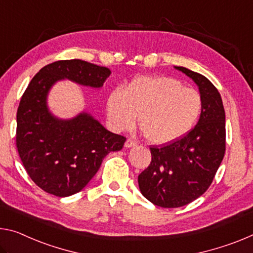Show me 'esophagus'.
<instances>
[{
  "label": "esophagus",
  "mask_w": 253,
  "mask_h": 253,
  "mask_svg": "<svg viewBox=\"0 0 253 253\" xmlns=\"http://www.w3.org/2000/svg\"><path fill=\"white\" fill-rule=\"evenodd\" d=\"M136 144H137V142L135 141V139L133 138H127V141L125 143V147H133V146H136Z\"/></svg>",
  "instance_id": "obj_1"
}]
</instances>
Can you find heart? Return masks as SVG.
<instances>
[{"label": "heart", "mask_w": 253, "mask_h": 253, "mask_svg": "<svg viewBox=\"0 0 253 253\" xmlns=\"http://www.w3.org/2000/svg\"><path fill=\"white\" fill-rule=\"evenodd\" d=\"M108 115L119 130L138 124L154 144H169L187 135L198 122L203 99L198 91L168 76H138L115 89L107 101Z\"/></svg>", "instance_id": "b5f03b06"}]
</instances>
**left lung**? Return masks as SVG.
Here are the masks:
<instances>
[{"label":"left lung","mask_w":253,"mask_h":253,"mask_svg":"<svg viewBox=\"0 0 253 253\" xmlns=\"http://www.w3.org/2000/svg\"><path fill=\"white\" fill-rule=\"evenodd\" d=\"M175 69L198 85L203 110L197 125L183 137L150 147L152 161L138 175L142 195L164 208L181 207L200 197L225 154V111L219 92L204 75L182 66Z\"/></svg>","instance_id":"8db88e82"}]
</instances>
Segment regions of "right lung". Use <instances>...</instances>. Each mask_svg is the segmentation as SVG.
<instances>
[{"instance_id":"right-lung-1","label":"right lung","mask_w":253,"mask_h":253,"mask_svg":"<svg viewBox=\"0 0 253 253\" xmlns=\"http://www.w3.org/2000/svg\"><path fill=\"white\" fill-rule=\"evenodd\" d=\"M110 73L82 59L57 61L43 66L22 94L17 112L18 153L28 175L48 194L67 197L81 191L103 158L122 150L126 141L86 112L69 120L54 117L47 108L48 91L63 79L101 87Z\"/></svg>"}]
</instances>
